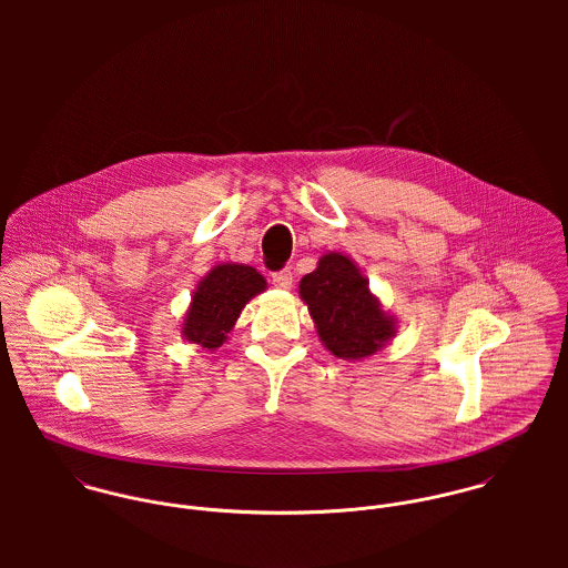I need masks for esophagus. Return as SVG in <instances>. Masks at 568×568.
<instances>
[{"label": "esophagus", "instance_id": "esophagus-1", "mask_svg": "<svg viewBox=\"0 0 568 568\" xmlns=\"http://www.w3.org/2000/svg\"><path fill=\"white\" fill-rule=\"evenodd\" d=\"M271 282L277 288H291L293 286V271L291 268H280V271L271 273Z\"/></svg>", "mask_w": 568, "mask_h": 568}]
</instances>
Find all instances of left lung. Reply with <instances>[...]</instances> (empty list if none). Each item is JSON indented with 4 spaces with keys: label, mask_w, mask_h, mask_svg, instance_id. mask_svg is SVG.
I'll use <instances>...</instances> for the list:
<instances>
[{
    "label": "left lung",
    "mask_w": 568,
    "mask_h": 568,
    "mask_svg": "<svg viewBox=\"0 0 568 568\" xmlns=\"http://www.w3.org/2000/svg\"><path fill=\"white\" fill-rule=\"evenodd\" d=\"M300 293L325 347L338 358L372 356L396 332L394 320L369 293L367 280L341 253L324 255L300 282Z\"/></svg>",
    "instance_id": "obj_1"
}]
</instances>
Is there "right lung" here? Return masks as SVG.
<instances>
[{"mask_svg": "<svg viewBox=\"0 0 568 568\" xmlns=\"http://www.w3.org/2000/svg\"><path fill=\"white\" fill-rule=\"evenodd\" d=\"M264 277L244 264H221L201 284L185 315L183 334L207 349L221 347L243 313L244 304L262 293Z\"/></svg>", "mask_w": 568, "mask_h": 568, "instance_id": "obj_1", "label": "right lung"}]
</instances>
